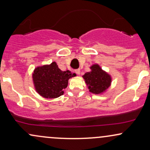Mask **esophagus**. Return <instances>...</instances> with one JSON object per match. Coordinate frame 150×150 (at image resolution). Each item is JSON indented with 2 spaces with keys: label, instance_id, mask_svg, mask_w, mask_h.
<instances>
[{
  "label": "esophagus",
  "instance_id": "34e87169",
  "mask_svg": "<svg viewBox=\"0 0 150 150\" xmlns=\"http://www.w3.org/2000/svg\"><path fill=\"white\" fill-rule=\"evenodd\" d=\"M75 73L77 74V75H80V68H78V69H76L75 70Z\"/></svg>",
  "mask_w": 150,
  "mask_h": 150
}]
</instances>
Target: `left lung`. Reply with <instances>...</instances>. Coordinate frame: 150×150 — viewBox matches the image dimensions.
Segmentation results:
<instances>
[{
    "label": "left lung",
    "mask_w": 150,
    "mask_h": 150,
    "mask_svg": "<svg viewBox=\"0 0 150 150\" xmlns=\"http://www.w3.org/2000/svg\"><path fill=\"white\" fill-rule=\"evenodd\" d=\"M91 69V72L86 73L83 75L89 91L96 94L103 92L110 86L111 83L110 77L98 65H93Z\"/></svg>",
    "instance_id": "1"
}]
</instances>
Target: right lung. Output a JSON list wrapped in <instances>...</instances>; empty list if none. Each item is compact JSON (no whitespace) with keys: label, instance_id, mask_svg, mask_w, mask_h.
<instances>
[{"label":"right lung","instance_id":"right-lung-1","mask_svg":"<svg viewBox=\"0 0 150 150\" xmlns=\"http://www.w3.org/2000/svg\"><path fill=\"white\" fill-rule=\"evenodd\" d=\"M70 71H61L56 62L49 66L35 68L33 74V82L37 92L47 98H55L64 94L68 79L75 76Z\"/></svg>","mask_w":150,"mask_h":150}]
</instances>
